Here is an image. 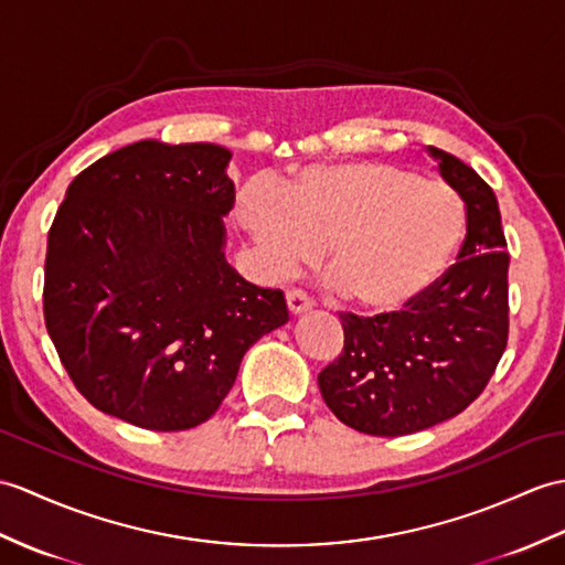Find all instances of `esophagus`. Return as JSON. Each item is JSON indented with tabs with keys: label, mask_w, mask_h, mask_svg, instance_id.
<instances>
[{
	"label": "esophagus",
	"mask_w": 565,
	"mask_h": 565,
	"mask_svg": "<svg viewBox=\"0 0 565 565\" xmlns=\"http://www.w3.org/2000/svg\"><path fill=\"white\" fill-rule=\"evenodd\" d=\"M286 306L291 315H303L312 308V300L303 291H288L286 294Z\"/></svg>",
	"instance_id": "1"
}]
</instances>
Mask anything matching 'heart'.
<instances>
[{
    "instance_id": "heart-1",
    "label": "heart",
    "mask_w": 565,
    "mask_h": 565,
    "mask_svg": "<svg viewBox=\"0 0 565 565\" xmlns=\"http://www.w3.org/2000/svg\"><path fill=\"white\" fill-rule=\"evenodd\" d=\"M233 216L267 277L315 259L334 288L369 312H395L426 296L465 235V204L443 182L385 161L312 163L271 185L247 182Z\"/></svg>"
}]
</instances>
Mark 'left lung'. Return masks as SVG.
Here are the masks:
<instances>
[{
    "label": "left lung",
    "mask_w": 565,
    "mask_h": 565,
    "mask_svg": "<svg viewBox=\"0 0 565 565\" xmlns=\"http://www.w3.org/2000/svg\"><path fill=\"white\" fill-rule=\"evenodd\" d=\"M467 206L455 265L416 303L375 318L342 315L344 351L318 375L339 422L369 436H406L465 412L508 342V253L493 190L452 153L428 147Z\"/></svg>",
    "instance_id": "8db88e82"
}]
</instances>
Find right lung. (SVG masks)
Listing matches in <instances>:
<instances>
[{"label":"right lung","instance_id":"add662e5","mask_svg":"<svg viewBox=\"0 0 565 565\" xmlns=\"http://www.w3.org/2000/svg\"><path fill=\"white\" fill-rule=\"evenodd\" d=\"M231 151L143 139L67 188L47 235L45 324L82 395L127 424H204L245 351L288 322L226 259Z\"/></svg>","mask_w":565,"mask_h":565}]
</instances>
